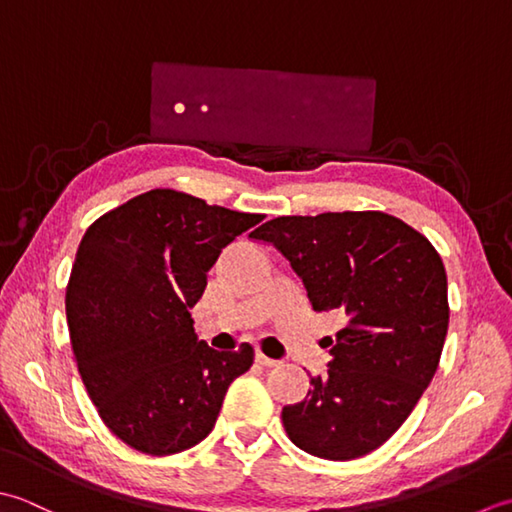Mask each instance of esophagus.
<instances>
[{"instance_id":"1","label":"esophagus","mask_w":512,"mask_h":512,"mask_svg":"<svg viewBox=\"0 0 512 512\" xmlns=\"http://www.w3.org/2000/svg\"><path fill=\"white\" fill-rule=\"evenodd\" d=\"M256 362H258V364H263V367H276V364H278V360H274V358H267L265 353H260V351H256Z\"/></svg>"}]
</instances>
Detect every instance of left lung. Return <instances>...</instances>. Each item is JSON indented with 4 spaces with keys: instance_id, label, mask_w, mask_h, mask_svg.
Masks as SVG:
<instances>
[{
    "instance_id": "8db88e82",
    "label": "left lung",
    "mask_w": 512,
    "mask_h": 512,
    "mask_svg": "<svg viewBox=\"0 0 512 512\" xmlns=\"http://www.w3.org/2000/svg\"><path fill=\"white\" fill-rule=\"evenodd\" d=\"M252 238L283 252L311 307L349 320L327 342V373L283 409L289 440L333 462L375 451L411 415L440 364L448 329L440 254L384 212L278 216Z\"/></svg>"
}]
</instances>
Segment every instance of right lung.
I'll use <instances>...</instances> for the list:
<instances>
[{
  "mask_svg": "<svg viewBox=\"0 0 512 512\" xmlns=\"http://www.w3.org/2000/svg\"><path fill=\"white\" fill-rule=\"evenodd\" d=\"M263 214L150 190L83 234L66 287V318L83 387L103 424L148 455L205 440L225 393L254 362L252 344L214 351L190 309L223 247Z\"/></svg>",
  "mask_w": 512,
  "mask_h": 512,
  "instance_id": "obj_1",
  "label": "right lung"
}]
</instances>
